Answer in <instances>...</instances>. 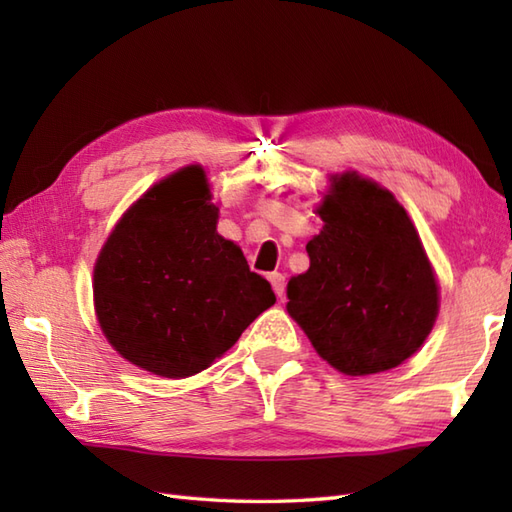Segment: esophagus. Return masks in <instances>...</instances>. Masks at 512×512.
Here are the masks:
<instances>
[{
    "label": "esophagus",
    "mask_w": 512,
    "mask_h": 512,
    "mask_svg": "<svg viewBox=\"0 0 512 512\" xmlns=\"http://www.w3.org/2000/svg\"><path fill=\"white\" fill-rule=\"evenodd\" d=\"M268 281H270V284H273V290H275V295L279 299L286 295V277L284 275H281V273H270Z\"/></svg>",
    "instance_id": "34e87169"
}]
</instances>
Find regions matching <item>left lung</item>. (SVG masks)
<instances>
[{"instance_id":"8db88e82","label":"left lung","mask_w":512,"mask_h":512,"mask_svg":"<svg viewBox=\"0 0 512 512\" xmlns=\"http://www.w3.org/2000/svg\"><path fill=\"white\" fill-rule=\"evenodd\" d=\"M310 268L288 281V312L323 361L347 376L400 365L427 339L438 284L405 209L356 173L332 178Z\"/></svg>"}]
</instances>
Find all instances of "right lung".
<instances>
[{
    "instance_id": "add662e5",
    "label": "right lung",
    "mask_w": 512,
    "mask_h": 512,
    "mask_svg": "<svg viewBox=\"0 0 512 512\" xmlns=\"http://www.w3.org/2000/svg\"><path fill=\"white\" fill-rule=\"evenodd\" d=\"M209 200L202 167L176 171L123 215L96 259L101 330L151 374L202 372L275 303L239 246L217 235Z\"/></svg>"
}]
</instances>
